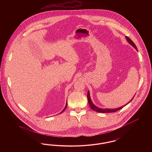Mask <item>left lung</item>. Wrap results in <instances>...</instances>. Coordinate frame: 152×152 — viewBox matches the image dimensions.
<instances>
[{
    "instance_id": "left-lung-1",
    "label": "left lung",
    "mask_w": 152,
    "mask_h": 152,
    "mask_svg": "<svg viewBox=\"0 0 152 152\" xmlns=\"http://www.w3.org/2000/svg\"><path fill=\"white\" fill-rule=\"evenodd\" d=\"M125 37H126V39L127 42H128L130 44V45H131L132 47H134V48L137 51H138L137 47L136 46V45L134 44V43L132 42V40L130 39H129L128 36H125ZM134 97H133L130 100L129 102H128L127 104H126L125 105H124V106H122V107H120V108H117L115 109H103L97 107V106H96V105H94V104L92 102V100H91V99L90 94H89V91H88V94H87L88 101V103H89V104L90 107L92 108V110H94L96 111V112H99V113H111V112H117V110H120L121 109L123 108V107H124L125 105H126L127 104H128L129 102H130V101H132V100L133 99Z\"/></svg>"
}]
</instances>
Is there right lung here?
<instances>
[{"label":"right lung","instance_id":"add662e5","mask_svg":"<svg viewBox=\"0 0 152 152\" xmlns=\"http://www.w3.org/2000/svg\"><path fill=\"white\" fill-rule=\"evenodd\" d=\"M66 106H67V101H66V105H65V108H64V109H63V110L61 112V113H63V112L65 110V109H66Z\"/></svg>","mask_w":152,"mask_h":152}]
</instances>
